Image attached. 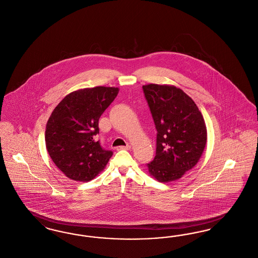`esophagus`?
Instances as JSON below:
<instances>
[{"label": "esophagus", "mask_w": 258, "mask_h": 258, "mask_svg": "<svg viewBox=\"0 0 258 258\" xmlns=\"http://www.w3.org/2000/svg\"><path fill=\"white\" fill-rule=\"evenodd\" d=\"M131 149V146L127 144L126 146H119L116 148L117 151H120V150H130Z\"/></svg>", "instance_id": "1"}]
</instances>
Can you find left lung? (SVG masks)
I'll return each instance as SVG.
<instances>
[{
  "mask_svg": "<svg viewBox=\"0 0 258 258\" xmlns=\"http://www.w3.org/2000/svg\"><path fill=\"white\" fill-rule=\"evenodd\" d=\"M155 122L156 153L147 164L159 182L180 178L196 165L207 140L206 123L194 101L174 85H143Z\"/></svg>",
  "mask_w": 258,
  "mask_h": 258,
  "instance_id": "left-lung-1",
  "label": "left lung"
}]
</instances>
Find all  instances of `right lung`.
I'll return each instance as SVG.
<instances>
[{
	"label": "right lung",
	"instance_id": "1",
	"mask_svg": "<svg viewBox=\"0 0 258 258\" xmlns=\"http://www.w3.org/2000/svg\"><path fill=\"white\" fill-rule=\"evenodd\" d=\"M118 92V87L105 86L80 89L67 95L53 109L46 125V148L67 177L90 181L113 155L96 141V135L101 115Z\"/></svg>",
	"mask_w": 258,
	"mask_h": 258
}]
</instances>
